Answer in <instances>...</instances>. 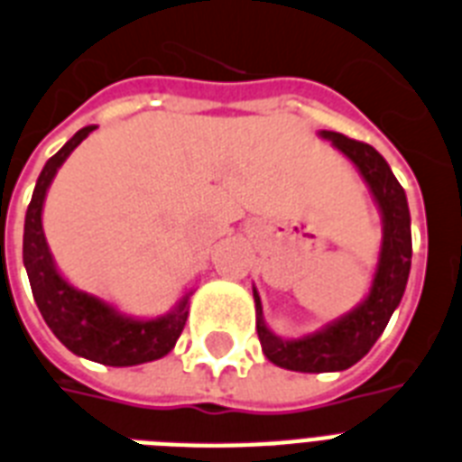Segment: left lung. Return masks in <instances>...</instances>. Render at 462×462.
<instances>
[{
    "mask_svg": "<svg viewBox=\"0 0 462 462\" xmlns=\"http://www.w3.org/2000/svg\"><path fill=\"white\" fill-rule=\"evenodd\" d=\"M320 137L332 142V146L339 149L365 180L382 216V246L373 284L365 299L356 309L310 335L296 339L275 335L265 325L261 296L254 287L256 332L265 358L296 373H339L361 361L374 341L380 339L393 310L399 309L411 273V256H413L406 192L399 185V180L393 178L392 168L382 159V153L370 144L348 140L332 130H320Z\"/></svg>",
    "mask_w": 462,
    "mask_h": 462,
    "instance_id": "1",
    "label": "left lung"
}]
</instances>
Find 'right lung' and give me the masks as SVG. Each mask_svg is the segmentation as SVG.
<instances>
[{"instance_id":"right-lung-1","label":"right lung","mask_w":462,"mask_h":462,"mask_svg":"<svg viewBox=\"0 0 462 462\" xmlns=\"http://www.w3.org/2000/svg\"><path fill=\"white\" fill-rule=\"evenodd\" d=\"M97 125L78 130L51 159L44 163L37 178L35 192L30 199L23 227V265L28 270L30 287L40 313L49 329L63 346L101 365L127 367L140 363L159 361L171 354L189 313V294L187 291L166 316L133 318L116 309L114 303L99 296L78 290L59 273L56 261L49 251L42 230V208L49 185L56 171L63 166L73 149L88 137Z\"/></svg>"}]
</instances>
